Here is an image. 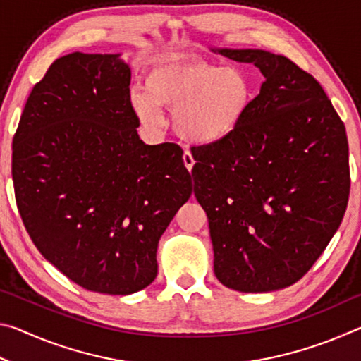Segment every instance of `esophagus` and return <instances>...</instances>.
<instances>
[{
	"instance_id": "obj_1",
	"label": "esophagus",
	"mask_w": 361,
	"mask_h": 361,
	"mask_svg": "<svg viewBox=\"0 0 361 361\" xmlns=\"http://www.w3.org/2000/svg\"><path fill=\"white\" fill-rule=\"evenodd\" d=\"M183 164H185V167L188 169V172H191L195 161H194V157H192V154L189 151H185V154H183Z\"/></svg>"
}]
</instances>
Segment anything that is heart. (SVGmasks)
Here are the masks:
<instances>
[{
    "instance_id": "1",
    "label": "heart",
    "mask_w": 361,
    "mask_h": 361,
    "mask_svg": "<svg viewBox=\"0 0 361 361\" xmlns=\"http://www.w3.org/2000/svg\"><path fill=\"white\" fill-rule=\"evenodd\" d=\"M255 100V85L239 66L205 60L167 59L152 66L145 90L133 89L130 105L149 129H161V109L173 113V129L195 145H216L239 129Z\"/></svg>"
}]
</instances>
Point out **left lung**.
I'll use <instances>...</instances> for the list:
<instances>
[{
  "instance_id": "1",
  "label": "left lung",
  "mask_w": 361,
  "mask_h": 361,
  "mask_svg": "<svg viewBox=\"0 0 361 361\" xmlns=\"http://www.w3.org/2000/svg\"><path fill=\"white\" fill-rule=\"evenodd\" d=\"M212 51L264 76L234 135L192 151L213 271L231 290L277 291L312 267L344 216L345 127L322 85L290 59L264 49Z\"/></svg>"
}]
</instances>
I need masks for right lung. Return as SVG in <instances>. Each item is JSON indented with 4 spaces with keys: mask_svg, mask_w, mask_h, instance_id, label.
I'll use <instances>...</instances> for the list:
<instances>
[{
    "mask_svg": "<svg viewBox=\"0 0 361 361\" xmlns=\"http://www.w3.org/2000/svg\"><path fill=\"white\" fill-rule=\"evenodd\" d=\"M121 56L49 66L12 140V181L39 253L85 290L126 296L156 279L159 239L192 183L180 146L140 140Z\"/></svg>",
    "mask_w": 361,
    "mask_h": 361,
    "instance_id": "right-lung-1",
    "label": "right lung"
}]
</instances>
